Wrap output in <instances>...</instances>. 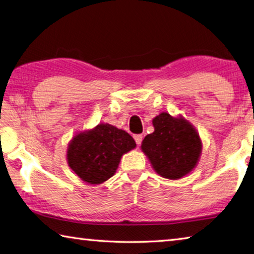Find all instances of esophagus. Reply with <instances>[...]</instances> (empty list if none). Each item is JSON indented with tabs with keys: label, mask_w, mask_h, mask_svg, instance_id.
Returning <instances> with one entry per match:
<instances>
[{
	"label": "esophagus",
	"mask_w": 254,
	"mask_h": 254,
	"mask_svg": "<svg viewBox=\"0 0 254 254\" xmlns=\"http://www.w3.org/2000/svg\"><path fill=\"white\" fill-rule=\"evenodd\" d=\"M134 138L136 140V144L137 145H140L141 144V140H143V135H135Z\"/></svg>",
	"instance_id": "obj_1"
}]
</instances>
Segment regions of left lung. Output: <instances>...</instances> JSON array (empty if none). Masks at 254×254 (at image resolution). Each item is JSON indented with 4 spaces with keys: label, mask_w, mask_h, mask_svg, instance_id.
<instances>
[{
    "label": "left lung",
    "mask_w": 254,
    "mask_h": 254,
    "mask_svg": "<svg viewBox=\"0 0 254 254\" xmlns=\"http://www.w3.org/2000/svg\"><path fill=\"white\" fill-rule=\"evenodd\" d=\"M155 130L147 135L141 149L159 175L179 180L196 166L202 143L194 127L184 118L162 113L153 119Z\"/></svg>",
    "instance_id": "1"
}]
</instances>
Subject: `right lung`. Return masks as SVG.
I'll use <instances>...</instances> for the list:
<instances>
[{"mask_svg": "<svg viewBox=\"0 0 254 254\" xmlns=\"http://www.w3.org/2000/svg\"><path fill=\"white\" fill-rule=\"evenodd\" d=\"M135 147V140L128 132L100 124L73 137L66 158L71 170L82 181L100 184L115 174L123 155Z\"/></svg>", "mask_w": 254, "mask_h": 254, "instance_id": "obj_1", "label": "right lung"}]
</instances>
